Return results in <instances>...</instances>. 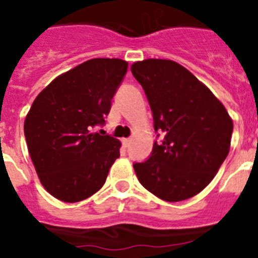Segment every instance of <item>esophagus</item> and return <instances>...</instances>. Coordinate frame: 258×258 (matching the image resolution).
I'll list each match as a JSON object with an SVG mask.
<instances>
[{
  "label": "esophagus",
  "mask_w": 258,
  "mask_h": 258,
  "mask_svg": "<svg viewBox=\"0 0 258 258\" xmlns=\"http://www.w3.org/2000/svg\"><path fill=\"white\" fill-rule=\"evenodd\" d=\"M131 142H132L131 138H124V140H122V145H124V147H129V146H131Z\"/></svg>",
  "instance_id": "34e87169"
}]
</instances>
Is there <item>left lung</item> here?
Wrapping results in <instances>:
<instances>
[{
  "instance_id": "obj_1",
  "label": "left lung",
  "mask_w": 258,
  "mask_h": 258,
  "mask_svg": "<svg viewBox=\"0 0 258 258\" xmlns=\"http://www.w3.org/2000/svg\"><path fill=\"white\" fill-rule=\"evenodd\" d=\"M142 85L160 142L134 163L143 187L165 202L190 199L206 188L226 159L232 120L213 93L181 64L146 59L132 64Z\"/></svg>"
}]
</instances>
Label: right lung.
Masks as SVG:
<instances>
[{
  "instance_id": "obj_1",
  "label": "right lung",
  "mask_w": 258,
  "mask_h": 258,
  "mask_svg": "<svg viewBox=\"0 0 258 258\" xmlns=\"http://www.w3.org/2000/svg\"><path fill=\"white\" fill-rule=\"evenodd\" d=\"M127 63L95 58L54 79L24 121L27 146L41 183L66 203L92 197L120 156V141L94 133L104 125Z\"/></svg>"
}]
</instances>
